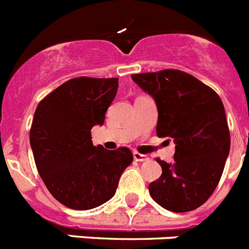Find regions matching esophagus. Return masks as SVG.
Returning a JSON list of instances; mask_svg holds the SVG:
<instances>
[{
    "mask_svg": "<svg viewBox=\"0 0 249 249\" xmlns=\"http://www.w3.org/2000/svg\"><path fill=\"white\" fill-rule=\"evenodd\" d=\"M133 158L137 162H144V160H148V157L146 155H141L138 152H133Z\"/></svg>",
    "mask_w": 249,
    "mask_h": 249,
    "instance_id": "34e87169",
    "label": "esophagus"
}]
</instances>
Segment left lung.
<instances>
[{
  "label": "left lung",
  "instance_id": "1",
  "mask_svg": "<svg viewBox=\"0 0 249 249\" xmlns=\"http://www.w3.org/2000/svg\"><path fill=\"white\" fill-rule=\"evenodd\" d=\"M131 77L156 101L157 136L176 144L173 163L157 160L162 175L149 183V195L171 212L198 208L214 192L230 153V129L221 98L178 70Z\"/></svg>",
  "mask_w": 249,
  "mask_h": 249
}]
</instances>
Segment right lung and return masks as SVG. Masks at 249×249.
Returning a JSON list of instances; mask_svg holds the SVG:
<instances>
[{
    "label": "right lung",
    "mask_w": 249,
    "mask_h": 249,
    "mask_svg": "<svg viewBox=\"0 0 249 249\" xmlns=\"http://www.w3.org/2000/svg\"><path fill=\"white\" fill-rule=\"evenodd\" d=\"M118 78L77 77L37 106L30 143L37 171L54 198L72 210H92L111 199L133 160L127 147L93 146L91 129L102 126Z\"/></svg>",
    "instance_id": "obj_1"
}]
</instances>
